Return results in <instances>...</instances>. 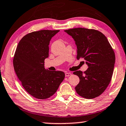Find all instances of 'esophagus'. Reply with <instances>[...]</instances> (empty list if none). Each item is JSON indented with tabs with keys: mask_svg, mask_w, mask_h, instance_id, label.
Returning <instances> with one entry per match:
<instances>
[{
	"mask_svg": "<svg viewBox=\"0 0 126 126\" xmlns=\"http://www.w3.org/2000/svg\"><path fill=\"white\" fill-rule=\"evenodd\" d=\"M72 75V74H71V72H65V76L66 77H68L69 76H71V75Z\"/></svg>",
	"mask_w": 126,
	"mask_h": 126,
	"instance_id": "esophagus-1",
	"label": "esophagus"
}]
</instances>
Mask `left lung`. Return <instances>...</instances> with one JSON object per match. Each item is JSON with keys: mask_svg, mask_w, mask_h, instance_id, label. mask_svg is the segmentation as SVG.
<instances>
[{"mask_svg": "<svg viewBox=\"0 0 126 126\" xmlns=\"http://www.w3.org/2000/svg\"><path fill=\"white\" fill-rule=\"evenodd\" d=\"M74 39L77 46V59L83 58L88 66L84 73L76 71L80 82L77 93L92 99L101 95L111 81L115 56L105 35L100 32L87 28H74L64 31Z\"/></svg>", "mask_w": 126, "mask_h": 126, "instance_id": "obj_1", "label": "left lung"}]
</instances>
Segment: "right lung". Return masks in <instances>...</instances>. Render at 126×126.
I'll return each instance as SVG.
<instances>
[{"label":"right lung","instance_id":"obj_1","mask_svg":"<svg viewBox=\"0 0 126 126\" xmlns=\"http://www.w3.org/2000/svg\"><path fill=\"white\" fill-rule=\"evenodd\" d=\"M59 32L41 30L28 34L20 41L15 51L13 60L15 72L25 91L36 98L52 96L64 79L62 71L45 68L50 41Z\"/></svg>","mask_w":126,"mask_h":126}]
</instances>
